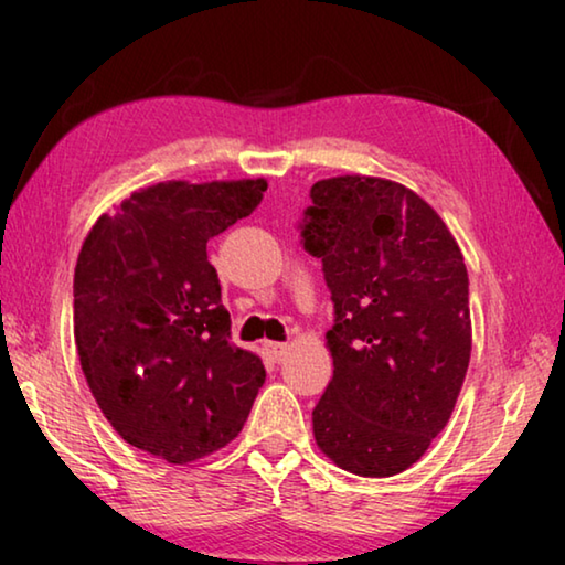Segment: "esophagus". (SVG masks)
I'll use <instances>...</instances> for the list:
<instances>
[{
	"label": "esophagus",
	"mask_w": 565,
	"mask_h": 565,
	"mask_svg": "<svg viewBox=\"0 0 565 565\" xmlns=\"http://www.w3.org/2000/svg\"><path fill=\"white\" fill-rule=\"evenodd\" d=\"M274 341H284V337H281V333H279V337H276V333H274V337H271Z\"/></svg>",
	"instance_id": "esophagus-1"
}]
</instances>
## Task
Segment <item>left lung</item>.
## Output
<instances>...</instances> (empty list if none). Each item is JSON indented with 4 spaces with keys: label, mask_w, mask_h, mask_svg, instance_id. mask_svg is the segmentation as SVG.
Masks as SVG:
<instances>
[{
    "label": "left lung",
    "mask_w": 565,
    "mask_h": 565,
    "mask_svg": "<svg viewBox=\"0 0 565 565\" xmlns=\"http://www.w3.org/2000/svg\"><path fill=\"white\" fill-rule=\"evenodd\" d=\"M264 179L161 181L102 214L74 269V341L124 441L184 466L232 444L266 381L232 339L209 238L259 206Z\"/></svg>",
    "instance_id": "1"
}]
</instances>
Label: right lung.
I'll use <instances>...</instances> for the list:
<instances>
[{
	"instance_id": "obj_1",
	"label": "right lung",
	"mask_w": 565,
	"mask_h": 565,
	"mask_svg": "<svg viewBox=\"0 0 565 565\" xmlns=\"http://www.w3.org/2000/svg\"><path fill=\"white\" fill-rule=\"evenodd\" d=\"M309 252L333 301V376L313 438L343 471L384 478L414 466L451 418L471 359L461 248L431 206L398 184H313Z\"/></svg>"
}]
</instances>
